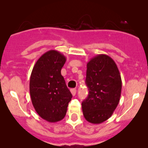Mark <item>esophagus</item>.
I'll return each instance as SVG.
<instances>
[{"label": "esophagus", "instance_id": "34e87169", "mask_svg": "<svg viewBox=\"0 0 148 148\" xmlns=\"http://www.w3.org/2000/svg\"><path fill=\"white\" fill-rule=\"evenodd\" d=\"M70 91H71L72 95H73V96H75V94H76V89H72Z\"/></svg>", "mask_w": 148, "mask_h": 148}]
</instances>
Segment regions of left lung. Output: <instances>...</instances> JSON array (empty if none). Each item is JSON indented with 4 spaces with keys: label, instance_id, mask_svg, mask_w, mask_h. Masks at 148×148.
Wrapping results in <instances>:
<instances>
[{
    "label": "left lung",
    "instance_id": "8db88e82",
    "mask_svg": "<svg viewBox=\"0 0 148 148\" xmlns=\"http://www.w3.org/2000/svg\"><path fill=\"white\" fill-rule=\"evenodd\" d=\"M87 97L82 111L88 122L100 124L108 120L120 102L122 80L114 61L105 54L91 59L86 65Z\"/></svg>",
    "mask_w": 148,
    "mask_h": 148
}]
</instances>
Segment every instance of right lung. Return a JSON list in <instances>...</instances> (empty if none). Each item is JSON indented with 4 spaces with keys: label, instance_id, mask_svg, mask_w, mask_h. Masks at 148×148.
Instances as JSON below:
<instances>
[{
    "label": "right lung",
    "instance_id": "add662e5",
    "mask_svg": "<svg viewBox=\"0 0 148 148\" xmlns=\"http://www.w3.org/2000/svg\"><path fill=\"white\" fill-rule=\"evenodd\" d=\"M65 62L66 57L59 51H47L36 62L30 78L32 104L38 114L50 123L64 117L73 97L61 74Z\"/></svg>",
    "mask_w": 148,
    "mask_h": 148
}]
</instances>
